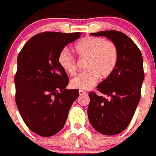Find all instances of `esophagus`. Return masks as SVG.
I'll list each match as a JSON object with an SVG mask.
<instances>
[{"label":"esophagus","mask_w":156,"mask_h":156,"mask_svg":"<svg viewBox=\"0 0 156 156\" xmlns=\"http://www.w3.org/2000/svg\"><path fill=\"white\" fill-rule=\"evenodd\" d=\"M79 94H80V95H86V92H85V91H83V90H79Z\"/></svg>","instance_id":"1"}]
</instances>
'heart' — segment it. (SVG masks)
Instances as JSON below:
<instances>
[{
	"instance_id": "heart-1",
	"label": "heart",
	"mask_w": 156,
	"mask_h": 156,
	"mask_svg": "<svg viewBox=\"0 0 156 156\" xmlns=\"http://www.w3.org/2000/svg\"><path fill=\"white\" fill-rule=\"evenodd\" d=\"M75 51L80 58H87L86 70L70 80L73 89L87 90L101 79L107 78L112 73L118 61V51L113 42L100 37H86L75 44ZM58 61L61 68L69 74L76 70L74 57L64 49L58 55Z\"/></svg>"
}]
</instances>
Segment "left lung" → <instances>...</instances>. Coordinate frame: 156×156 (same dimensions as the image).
<instances>
[{
  "label": "left lung",
  "instance_id": "8db88e82",
  "mask_svg": "<svg viewBox=\"0 0 156 156\" xmlns=\"http://www.w3.org/2000/svg\"><path fill=\"white\" fill-rule=\"evenodd\" d=\"M104 36L116 45L118 61L112 74L97 86L106 98L89 92L88 118L95 130L104 135L118 134L127 128L140 102L144 80L143 60L136 44L127 35L118 31L91 33Z\"/></svg>",
  "mask_w": 156,
  "mask_h": 156
}]
</instances>
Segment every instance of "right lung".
Returning <instances> with one entry per match:
<instances>
[{"mask_svg":"<svg viewBox=\"0 0 156 156\" xmlns=\"http://www.w3.org/2000/svg\"><path fill=\"white\" fill-rule=\"evenodd\" d=\"M80 35V32H41L32 37L18 55L16 106L26 126L41 136H51L64 127L79 96L77 89H66L68 76L58 58Z\"/></svg>","mask_w":156,"mask_h":156,"instance_id":"right-lung-1","label":"right lung"}]
</instances>
